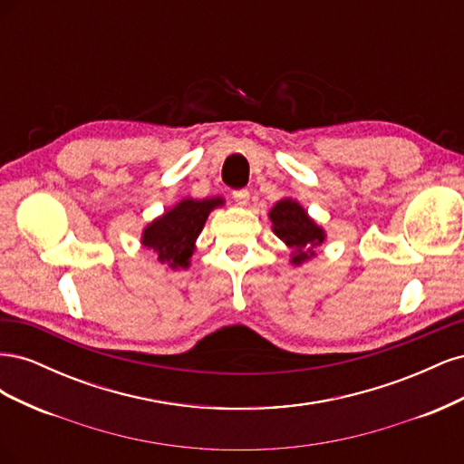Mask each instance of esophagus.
<instances>
[{"label":"esophagus","mask_w":464,"mask_h":464,"mask_svg":"<svg viewBox=\"0 0 464 464\" xmlns=\"http://www.w3.org/2000/svg\"><path fill=\"white\" fill-rule=\"evenodd\" d=\"M232 198H234L236 205L246 207V205L249 203V191H247V189H237V191L232 193Z\"/></svg>","instance_id":"1"}]
</instances>
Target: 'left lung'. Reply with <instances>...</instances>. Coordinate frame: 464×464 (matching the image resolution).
Instances as JSON below:
<instances>
[{
	"instance_id": "obj_1",
	"label": "left lung",
	"mask_w": 464,
	"mask_h": 464,
	"mask_svg": "<svg viewBox=\"0 0 464 464\" xmlns=\"http://www.w3.org/2000/svg\"><path fill=\"white\" fill-rule=\"evenodd\" d=\"M269 218L275 236L290 247V265L294 266L312 261L317 256V247L327 240L325 228L292 198L276 201L269 210Z\"/></svg>"
}]
</instances>
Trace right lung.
<instances>
[{
	"instance_id": "1",
	"label": "right lung",
	"mask_w": 464,
	"mask_h": 464,
	"mask_svg": "<svg viewBox=\"0 0 464 464\" xmlns=\"http://www.w3.org/2000/svg\"><path fill=\"white\" fill-rule=\"evenodd\" d=\"M224 205V198H186L150 220L141 232V244L150 249L166 269H189L195 242L203 232L208 215Z\"/></svg>"
}]
</instances>
